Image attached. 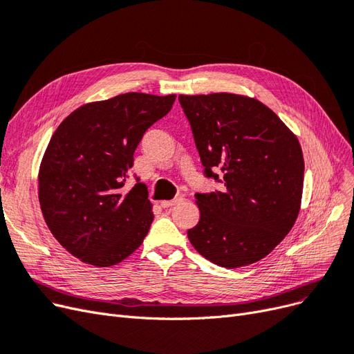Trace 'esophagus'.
<instances>
[{"mask_svg": "<svg viewBox=\"0 0 354 354\" xmlns=\"http://www.w3.org/2000/svg\"><path fill=\"white\" fill-rule=\"evenodd\" d=\"M182 200V197H176V198H174V200H163V201H160V206L163 207V209H169V207H174V206H176V204H179Z\"/></svg>", "mask_w": 354, "mask_h": 354, "instance_id": "obj_1", "label": "esophagus"}]
</instances>
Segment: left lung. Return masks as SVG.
Returning <instances> with one entry per match:
<instances>
[{
	"label": "left lung",
	"mask_w": 354,
	"mask_h": 354,
	"mask_svg": "<svg viewBox=\"0 0 354 354\" xmlns=\"http://www.w3.org/2000/svg\"><path fill=\"white\" fill-rule=\"evenodd\" d=\"M204 174L223 191L196 194L198 223L188 231L197 252L222 268L266 257L297 221L304 160L300 142L256 98L214 93L179 95Z\"/></svg>",
	"instance_id": "obj_1"
}]
</instances>
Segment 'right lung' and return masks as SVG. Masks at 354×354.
Masks as SVG:
<instances>
[{
	"mask_svg": "<svg viewBox=\"0 0 354 354\" xmlns=\"http://www.w3.org/2000/svg\"><path fill=\"white\" fill-rule=\"evenodd\" d=\"M176 95L127 93L72 111L55 129L38 174L51 234L84 263L107 268L138 248L153 222L142 182L123 189L145 131Z\"/></svg>",
	"mask_w": 354,
	"mask_h": 354,
	"instance_id": "add662e5",
	"label": "right lung"
}]
</instances>
